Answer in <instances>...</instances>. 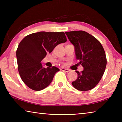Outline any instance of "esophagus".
<instances>
[{"mask_svg":"<svg viewBox=\"0 0 122 122\" xmlns=\"http://www.w3.org/2000/svg\"><path fill=\"white\" fill-rule=\"evenodd\" d=\"M61 71H63L67 72V73H68V72H69V71H70V70H69V69H65V68H62V69H61Z\"/></svg>","mask_w":122,"mask_h":122,"instance_id":"34e87169","label":"esophagus"}]
</instances>
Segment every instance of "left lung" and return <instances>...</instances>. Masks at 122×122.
Listing matches in <instances>:
<instances>
[{
    "mask_svg": "<svg viewBox=\"0 0 122 122\" xmlns=\"http://www.w3.org/2000/svg\"><path fill=\"white\" fill-rule=\"evenodd\" d=\"M75 47L76 57L84 70L76 71L77 78L72 85L80 91H88L97 85L107 65V57L101 42L94 36L83 30L66 32Z\"/></svg>",
    "mask_w": 122,
    "mask_h": 122,
    "instance_id": "8db88e82",
    "label": "left lung"
}]
</instances>
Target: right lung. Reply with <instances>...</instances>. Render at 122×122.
<instances>
[{
	"label": "right lung",
	"mask_w": 122,
	"mask_h": 122,
	"mask_svg": "<svg viewBox=\"0 0 122 122\" xmlns=\"http://www.w3.org/2000/svg\"><path fill=\"white\" fill-rule=\"evenodd\" d=\"M67 41L63 32H40L26 36L16 50L18 69L22 81L31 89L40 91L48 86L60 69L44 68L41 61L57 45Z\"/></svg>",
	"instance_id": "obj_1"
}]
</instances>
